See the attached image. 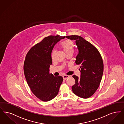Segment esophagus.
<instances>
[{"label":"esophagus","mask_w":124,"mask_h":124,"mask_svg":"<svg viewBox=\"0 0 124 124\" xmlns=\"http://www.w3.org/2000/svg\"><path fill=\"white\" fill-rule=\"evenodd\" d=\"M70 76H68V75H64L63 76V79L64 80L66 79L67 78H69Z\"/></svg>","instance_id":"esophagus-1"}]
</instances>
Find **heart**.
Here are the masks:
<instances>
[{
	"mask_svg": "<svg viewBox=\"0 0 124 124\" xmlns=\"http://www.w3.org/2000/svg\"><path fill=\"white\" fill-rule=\"evenodd\" d=\"M60 46L66 54H72L73 53L74 49V44L73 41L71 40H64L60 43ZM56 52V51L55 50H53L52 52L51 58L53 60L54 59Z\"/></svg>",
	"mask_w": 124,
	"mask_h": 124,
	"instance_id": "obj_1",
	"label": "heart"
}]
</instances>
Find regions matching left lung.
<instances>
[{"mask_svg":"<svg viewBox=\"0 0 124 124\" xmlns=\"http://www.w3.org/2000/svg\"><path fill=\"white\" fill-rule=\"evenodd\" d=\"M75 40L78 50L76 64L79 65L81 78L72 76L75 84L71 87L73 92L82 98H89L98 88L103 73V63L99 51L82 37L72 35L66 36Z\"/></svg>","mask_w":124,"mask_h":124,"instance_id":"left-lung-1","label":"left lung"}]
</instances>
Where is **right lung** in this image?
<instances>
[{
    "instance_id": "obj_1",
    "label": "right lung",
    "mask_w": 124,
    "mask_h": 124,
    "mask_svg": "<svg viewBox=\"0 0 124 124\" xmlns=\"http://www.w3.org/2000/svg\"><path fill=\"white\" fill-rule=\"evenodd\" d=\"M65 36L49 35L32 46L25 57L23 70L33 93L43 101L54 99L58 94L63 78L49 73L51 53L55 44Z\"/></svg>"
}]
</instances>
